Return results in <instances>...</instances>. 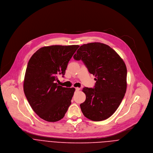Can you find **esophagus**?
Returning a JSON list of instances; mask_svg holds the SVG:
<instances>
[{
    "label": "esophagus",
    "instance_id": "1",
    "mask_svg": "<svg viewBox=\"0 0 153 153\" xmlns=\"http://www.w3.org/2000/svg\"><path fill=\"white\" fill-rule=\"evenodd\" d=\"M80 90V88H79V87H77V88H76V91H79Z\"/></svg>",
    "mask_w": 153,
    "mask_h": 153
}]
</instances>
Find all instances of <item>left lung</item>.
Wrapping results in <instances>:
<instances>
[{"label":"left lung","mask_w":153,"mask_h":153,"mask_svg":"<svg viewBox=\"0 0 153 153\" xmlns=\"http://www.w3.org/2000/svg\"><path fill=\"white\" fill-rule=\"evenodd\" d=\"M73 57L82 60L96 80L94 88L85 87L82 90L86 100L80 105L82 112L93 121L109 118L116 111L126 93L125 62L113 48L99 42L80 46Z\"/></svg>","instance_id":"left-lung-1"}]
</instances>
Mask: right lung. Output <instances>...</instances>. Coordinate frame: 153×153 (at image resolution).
<instances>
[{
  "mask_svg": "<svg viewBox=\"0 0 153 153\" xmlns=\"http://www.w3.org/2000/svg\"><path fill=\"white\" fill-rule=\"evenodd\" d=\"M79 45H52L39 49L30 58L24 91L33 111L41 119L54 122L62 119L71 103L74 88L56 83L65 75L68 63Z\"/></svg>",
  "mask_w": 153,
  "mask_h": 153,
  "instance_id": "1",
  "label": "right lung"
}]
</instances>
